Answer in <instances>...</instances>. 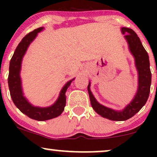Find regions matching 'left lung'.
Instances as JSON below:
<instances>
[{
  "mask_svg": "<svg viewBox=\"0 0 157 157\" xmlns=\"http://www.w3.org/2000/svg\"><path fill=\"white\" fill-rule=\"evenodd\" d=\"M121 30L122 33L125 35V37L127 40L129 49L134 55L135 64L138 71L139 86L134 100L126 106L123 111H113L97 102L90 90V84L88 86V91L93 109L102 117L113 121H124L134 116L146 103L150 94L151 84L150 62L146 50L143 47L141 41L134 30L125 27L122 28Z\"/></svg>",
  "mask_w": 157,
  "mask_h": 157,
  "instance_id": "1",
  "label": "left lung"
}]
</instances>
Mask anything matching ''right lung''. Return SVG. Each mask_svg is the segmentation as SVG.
I'll use <instances>...</instances> for the list:
<instances>
[{
    "instance_id": "add662e5",
    "label": "right lung",
    "mask_w": 157,
    "mask_h": 157,
    "mask_svg": "<svg viewBox=\"0 0 157 157\" xmlns=\"http://www.w3.org/2000/svg\"><path fill=\"white\" fill-rule=\"evenodd\" d=\"M43 29V27L36 29L25 36L16 48L10 63V73L8 77V84L10 95L15 105L21 112L29 117L37 121H44L60 116L66 106V91L71 85L73 80L63 86L60 93L59 98L54 105L48 108L34 107L23 96L21 89V81L20 77V70L21 61L30 43L35 38L37 34Z\"/></svg>"
}]
</instances>
